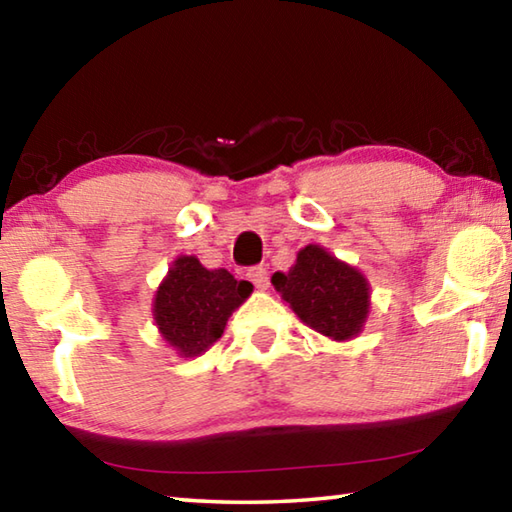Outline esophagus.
I'll return each instance as SVG.
<instances>
[{
  "instance_id": "34e87169",
  "label": "esophagus",
  "mask_w": 512,
  "mask_h": 512,
  "mask_svg": "<svg viewBox=\"0 0 512 512\" xmlns=\"http://www.w3.org/2000/svg\"><path fill=\"white\" fill-rule=\"evenodd\" d=\"M248 280L253 282L257 289H266L268 287V271L264 266H253L248 271Z\"/></svg>"
}]
</instances>
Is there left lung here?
Here are the masks:
<instances>
[{"instance_id":"1","label":"left lung","mask_w":512,"mask_h":512,"mask_svg":"<svg viewBox=\"0 0 512 512\" xmlns=\"http://www.w3.org/2000/svg\"><path fill=\"white\" fill-rule=\"evenodd\" d=\"M275 291L302 323L334 341L354 339L368 318L370 287L357 268L309 244L289 273H273Z\"/></svg>"}]
</instances>
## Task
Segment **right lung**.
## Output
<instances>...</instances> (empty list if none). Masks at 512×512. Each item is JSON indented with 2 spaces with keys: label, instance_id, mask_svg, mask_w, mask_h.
<instances>
[{
  "label": "right lung",
  "instance_id": "1",
  "mask_svg": "<svg viewBox=\"0 0 512 512\" xmlns=\"http://www.w3.org/2000/svg\"><path fill=\"white\" fill-rule=\"evenodd\" d=\"M253 293L225 268H205L194 255H180L155 291L153 318L178 357H198L221 339L232 311Z\"/></svg>",
  "mask_w": 512,
  "mask_h": 512
}]
</instances>
